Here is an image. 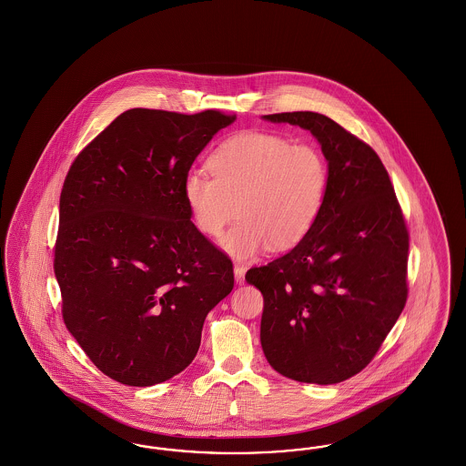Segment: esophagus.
<instances>
[{"label":"esophagus","instance_id":"obj_1","mask_svg":"<svg viewBox=\"0 0 466 466\" xmlns=\"http://www.w3.org/2000/svg\"><path fill=\"white\" fill-rule=\"evenodd\" d=\"M235 280H237V284L240 285L245 282V268L242 264H235Z\"/></svg>","mask_w":466,"mask_h":466}]
</instances>
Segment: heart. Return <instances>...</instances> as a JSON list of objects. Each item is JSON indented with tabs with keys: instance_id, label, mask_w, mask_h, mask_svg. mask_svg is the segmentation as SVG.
I'll list each match as a JSON object with an SVG mask.
<instances>
[{
	"instance_id": "obj_1",
	"label": "heart",
	"mask_w": 466,
	"mask_h": 466,
	"mask_svg": "<svg viewBox=\"0 0 466 466\" xmlns=\"http://www.w3.org/2000/svg\"><path fill=\"white\" fill-rule=\"evenodd\" d=\"M205 170L182 179V195L197 229L218 238L235 218L223 247L237 259L266 247L287 250L303 242L324 210L330 170L311 144L268 132H242L221 142Z\"/></svg>"
}]
</instances>
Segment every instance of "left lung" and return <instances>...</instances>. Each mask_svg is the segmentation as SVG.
Segmentation results:
<instances>
[{
  "label": "left lung",
  "instance_id": "1",
  "mask_svg": "<svg viewBox=\"0 0 466 466\" xmlns=\"http://www.w3.org/2000/svg\"><path fill=\"white\" fill-rule=\"evenodd\" d=\"M264 118L309 130L322 144L330 182L303 242L245 275L263 294L261 346L285 378L341 383L370 364L404 309V214L378 153L339 123L311 111Z\"/></svg>",
  "mask_w": 466,
  "mask_h": 466
}]
</instances>
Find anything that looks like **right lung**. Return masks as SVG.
I'll return each instance as SVG.
<instances>
[{
  "label": "right lung",
  "mask_w": 466,
  "mask_h": 466,
  "mask_svg": "<svg viewBox=\"0 0 466 466\" xmlns=\"http://www.w3.org/2000/svg\"><path fill=\"white\" fill-rule=\"evenodd\" d=\"M235 115L136 107L81 149L59 203L62 319L107 378L151 386L195 359L233 263L191 221L182 179Z\"/></svg>",
  "instance_id": "obj_1"
}]
</instances>
